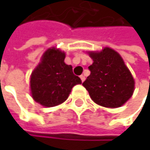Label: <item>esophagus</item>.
<instances>
[{
    "label": "esophagus",
    "instance_id": "esophagus-1",
    "mask_svg": "<svg viewBox=\"0 0 150 150\" xmlns=\"http://www.w3.org/2000/svg\"><path fill=\"white\" fill-rule=\"evenodd\" d=\"M80 78H81L82 82H84V80H85V76H84V75H81V76H80Z\"/></svg>",
    "mask_w": 150,
    "mask_h": 150
}]
</instances>
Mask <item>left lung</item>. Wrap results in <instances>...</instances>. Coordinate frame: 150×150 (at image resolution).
Segmentation results:
<instances>
[{
  "instance_id": "obj_1",
  "label": "left lung",
  "mask_w": 150,
  "mask_h": 150,
  "mask_svg": "<svg viewBox=\"0 0 150 150\" xmlns=\"http://www.w3.org/2000/svg\"><path fill=\"white\" fill-rule=\"evenodd\" d=\"M93 60L90 75L83 83L93 101L106 108H118L133 95L134 80L121 56L109 47L90 52Z\"/></svg>"
}]
</instances>
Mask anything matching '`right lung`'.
Instances as JSON below:
<instances>
[{
	"label": "right lung",
	"mask_w": 150,
	"mask_h": 150,
	"mask_svg": "<svg viewBox=\"0 0 150 150\" xmlns=\"http://www.w3.org/2000/svg\"><path fill=\"white\" fill-rule=\"evenodd\" d=\"M64 59V52L49 48L32 72L30 80L32 96L42 106L49 108L62 103L72 87L82 83L81 79L73 74L72 67L67 65Z\"/></svg>",
	"instance_id": "obj_1"
}]
</instances>
